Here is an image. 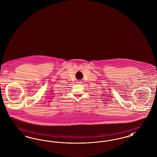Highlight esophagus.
Wrapping results in <instances>:
<instances>
[{"mask_svg": "<svg viewBox=\"0 0 157 157\" xmlns=\"http://www.w3.org/2000/svg\"><path fill=\"white\" fill-rule=\"evenodd\" d=\"M77 83H81L82 82L81 81L77 82Z\"/></svg>", "mask_w": 157, "mask_h": 157, "instance_id": "34e87169", "label": "esophagus"}]
</instances>
